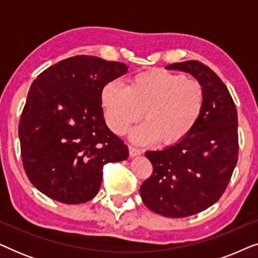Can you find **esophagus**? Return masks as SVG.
<instances>
[{"mask_svg": "<svg viewBox=\"0 0 258 258\" xmlns=\"http://www.w3.org/2000/svg\"><path fill=\"white\" fill-rule=\"evenodd\" d=\"M129 154H130V156H132V157L137 156V155L141 154V150L139 149V148H136L134 146H129Z\"/></svg>", "mask_w": 258, "mask_h": 258, "instance_id": "esophagus-1", "label": "esophagus"}]
</instances>
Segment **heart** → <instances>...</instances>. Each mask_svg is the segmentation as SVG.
Instances as JSON below:
<instances>
[{"label":"heart","mask_w":258,"mask_h":258,"mask_svg":"<svg viewBox=\"0 0 258 258\" xmlns=\"http://www.w3.org/2000/svg\"><path fill=\"white\" fill-rule=\"evenodd\" d=\"M101 103L111 132L122 135L143 114L146 121L130 133L134 142L171 146L188 136L200 119L204 89L196 79L154 68L130 77L126 87L108 82Z\"/></svg>","instance_id":"b5f03b06"}]
</instances>
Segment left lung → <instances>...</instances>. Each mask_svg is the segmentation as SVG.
<instances>
[{"label":"left lung","mask_w":258,"mask_h":258,"mask_svg":"<svg viewBox=\"0 0 258 258\" xmlns=\"http://www.w3.org/2000/svg\"><path fill=\"white\" fill-rule=\"evenodd\" d=\"M167 69L200 81L204 107L188 136L163 150L147 151L153 172L140 192L151 211L179 218L208 209L227 189L238 160L237 110L225 84L202 62L172 63Z\"/></svg>","instance_id":"1"}]
</instances>
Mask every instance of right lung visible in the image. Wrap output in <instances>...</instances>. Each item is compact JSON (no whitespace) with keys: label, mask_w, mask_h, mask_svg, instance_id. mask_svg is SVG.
<instances>
[{"label":"right lung","mask_w":258,"mask_h":258,"mask_svg":"<svg viewBox=\"0 0 258 258\" xmlns=\"http://www.w3.org/2000/svg\"><path fill=\"white\" fill-rule=\"evenodd\" d=\"M124 63L79 55L42 72L31 84L19 124L24 171L35 188L67 204L90 201L103 167L128 158L105 124L101 91L124 75Z\"/></svg>","instance_id":"obj_1"}]
</instances>
